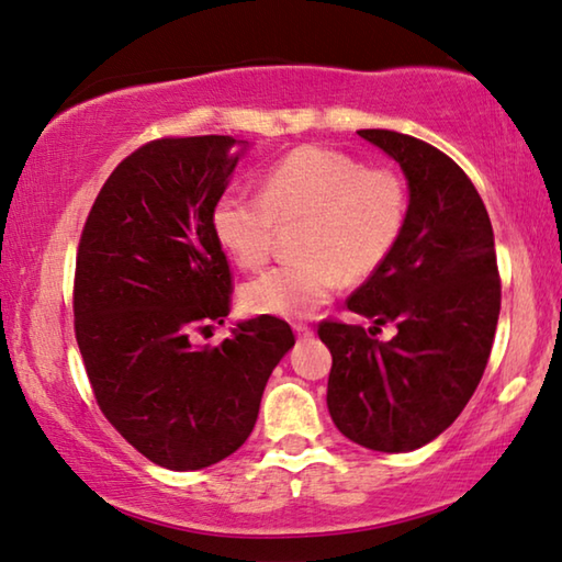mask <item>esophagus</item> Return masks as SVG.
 Segmentation results:
<instances>
[{
	"instance_id": "1",
	"label": "esophagus",
	"mask_w": 562,
	"mask_h": 562,
	"mask_svg": "<svg viewBox=\"0 0 562 562\" xmlns=\"http://www.w3.org/2000/svg\"><path fill=\"white\" fill-rule=\"evenodd\" d=\"M295 335L300 337V340H307V337H313V327H307V325H295Z\"/></svg>"
}]
</instances>
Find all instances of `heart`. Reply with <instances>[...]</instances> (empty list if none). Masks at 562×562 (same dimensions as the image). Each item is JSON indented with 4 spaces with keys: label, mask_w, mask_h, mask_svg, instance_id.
Returning <instances> with one entry per match:
<instances>
[{
    "label": "heart",
    "mask_w": 562,
    "mask_h": 562,
    "mask_svg": "<svg viewBox=\"0 0 562 562\" xmlns=\"http://www.w3.org/2000/svg\"><path fill=\"white\" fill-rule=\"evenodd\" d=\"M407 222V187L390 167L323 145H302L267 167L262 194L225 192L212 204V235L243 270L270 260L280 227L302 225L295 255L243 288L252 315L307 317L340 290L360 282L395 252Z\"/></svg>",
    "instance_id": "obj_1"
}]
</instances>
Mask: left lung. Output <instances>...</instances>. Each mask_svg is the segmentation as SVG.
<instances>
[{
    "instance_id": "obj_1",
    "label": "left lung",
    "mask_w": 562,
    "mask_h": 562,
    "mask_svg": "<svg viewBox=\"0 0 562 562\" xmlns=\"http://www.w3.org/2000/svg\"><path fill=\"white\" fill-rule=\"evenodd\" d=\"M400 162L409 204L395 252L347 300L372 327L323 319L333 352L327 407L345 438L409 452L438 438L473 397L501 315L493 225L470 177L427 142L360 130ZM393 322V341L374 335Z\"/></svg>"
}]
</instances>
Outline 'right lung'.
Segmentation results:
<instances>
[{
	"label": "right lung",
	"instance_id": "add662e5",
	"mask_svg": "<svg viewBox=\"0 0 562 562\" xmlns=\"http://www.w3.org/2000/svg\"><path fill=\"white\" fill-rule=\"evenodd\" d=\"M227 135L162 137L114 167L77 247L75 335L97 405L155 465L200 470L252 432L267 380L295 345L260 315L217 347L192 333L225 323L233 272L212 204L239 162Z\"/></svg>",
	"mask_w": 562,
	"mask_h": 562
}]
</instances>
